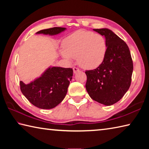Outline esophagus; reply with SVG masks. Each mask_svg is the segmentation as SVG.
<instances>
[{
	"label": "esophagus",
	"instance_id": "esophagus-1",
	"mask_svg": "<svg viewBox=\"0 0 149 149\" xmlns=\"http://www.w3.org/2000/svg\"><path fill=\"white\" fill-rule=\"evenodd\" d=\"M73 70H74V74H76V73H77V72L79 71V70L77 68H75V67H74V68H73Z\"/></svg>",
	"mask_w": 149,
	"mask_h": 149
}]
</instances>
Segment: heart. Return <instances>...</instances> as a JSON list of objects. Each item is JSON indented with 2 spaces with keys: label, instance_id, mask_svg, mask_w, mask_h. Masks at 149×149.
Instances as JSON below:
<instances>
[{
  "label": "heart",
  "instance_id": "b5f03b06",
  "mask_svg": "<svg viewBox=\"0 0 149 149\" xmlns=\"http://www.w3.org/2000/svg\"><path fill=\"white\" fill-rule=\"evenodd\" d=\"M62 56L68 62L77 58V62L85 69L100 66L107 54V46L102 35L79 30L70 35L63 41Z\"/></svg>",
  "mask_w": 149,
  "mask_h": 149
}]
</instances>
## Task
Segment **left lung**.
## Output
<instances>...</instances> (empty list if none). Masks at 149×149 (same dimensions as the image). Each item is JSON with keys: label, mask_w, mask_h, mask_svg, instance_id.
<instances>
[{"label": "left lung", "mask_w": 149, "mask_h": 149, "mask_svg": "<svg viewBox=\"0 0 149 149\" xmlns=\"http://www.w3.org/2000/svg\"><path fill=\"white\" fill-rule=\"evenodd\" d=\"M93 30L105 37L107 50L100 66L85 72V87L93 100L110 106L119 101L129 89L133 70L132 58L127 44L112 31L107 28Z\"/></svg>", "instance_id": "obj_1"}]
</instances>
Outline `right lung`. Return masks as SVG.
<instances>
[{"label": "right lung", "mask_w": 149, "mask_h": 149, "mask_svg": "<svg viewBox=\"0 0 149 149\" xmlns=\"http://www.w3.org/2000/svg\"><path fill=\"white\" fill-rule=\"evenodd\" d=\"M65 27H55L42 29L37 34L55 35L65 30ZM73 76L72 68L49 67L39 77L28 84L20 81V89L27 99L41 109L56 107L64 99Z\"/></svg>", "instance_id": "1"}]
</instances>
